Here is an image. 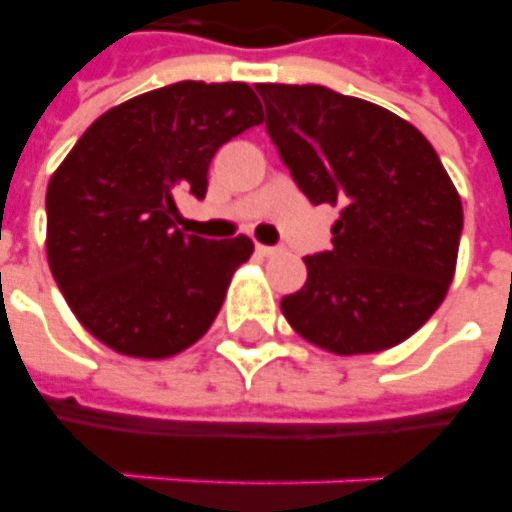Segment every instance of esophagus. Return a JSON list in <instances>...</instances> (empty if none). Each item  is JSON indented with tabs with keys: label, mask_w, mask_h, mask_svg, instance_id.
I'll return each mask as SVG.
<instances>
[{
	"label": "esophagus",
	"mask_w": 512,
	"mask_h": 512,
	"mask_svg": "<svg viewBox=\"0 0 512 512\" xmlns=\"http://www.w3.org/2000/svg\"><path fill=\"white\" fill-rule=\"evenodd\" d=\"M256 253H259V256H278L281 248H273V245H256Z\"/></svg>",
	"instance_id": "34e87169"
}]
</instances>
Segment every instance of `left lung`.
Returning a JSON list of instances; mask_svg holds the SVG:
<instances>
[{"instance_id":"1","label":"left lung","mask_w":512,"mask_h":512,"mask_svg":"<svg viewBox=\"0 0 512 512\" xmlns=\"http://www.w3.org/2000/svg\"><path fill=\"white\" fill-rule=\"evenodd\" d=\"M267 132L311 204L342 206L333 248L281 300L306 342L336 355L389 350L436 314L455 275L463 206L416 126L322 85H256Z\"/></svg>"}]
</instances>
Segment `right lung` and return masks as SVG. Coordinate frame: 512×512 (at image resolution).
<instances>
[{"instance_id":"obj_1","label":"right lung","mask_w":512,"mask_h":512,"mask_svg":"<svg viewBox=\"0 0 512 512\" xmlns=\"http://www.w3.org/2000/svg\"><path fill=\"white\" fill-rule=\"evenodd\" d=\"M262 121L245 82H176L104 112L54 170L46 256L101 344L170 358L209 331L253 242L179 231L176 195L204 198L217 148Z\"/></svg>"}]
</instances>
